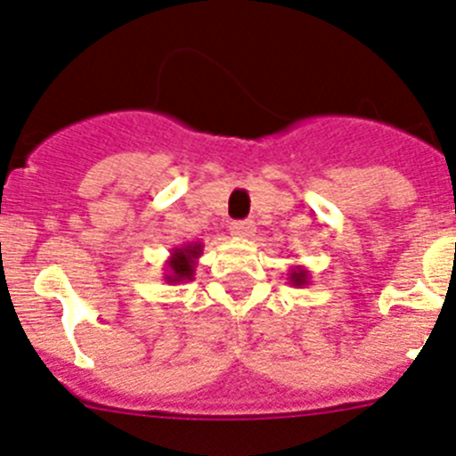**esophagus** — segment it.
Returning a JSON list of instances; mask_svg holds the SVG:
<instances>
[{
	"mask_svg": "<svg viewBox=\"0 0 456 456\" xmlns=\"http://www.w3.org/2000/svg\"><path fill=\"white\" fill-rule=\"evenodd\" d=\"M255 224L252 222H232V226H230V232L234 234V237L239 239H248L255 234Z\"/></svg>",
	"mask_w": 456,
	"mask_h": 456,
	"instance_id": "esophagus-1",
	"label": "esophagus"
}]
</instances>
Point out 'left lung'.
<instances>
[{
  "label": "left lung",
  "instance_id": "obj_1",
  "mask_svg": "<svg viewBox=\"0 0 456 456\" xmlns=\"http://www.w3.org/2000/svg\"><path fill=\"white\" fill-rule=\"evenodd\" d=\"M288 283L295 288H304L310 283V270L304 268V265H292L288 270Z\"/></svg>",
  "mask_w": 456,
  "mask_h": 456
}]
</instances>
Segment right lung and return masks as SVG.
<instances>
[{
    "label": "right lung",
    "instance_id": "right-lung-1",
    "mask_svg": "<svg viewBox=\"0 0 456 456\" xmlns=\"http://www.w3.org/2000/svg\"><path fill=\"white\" fill-rule=\"evenodd\" d=\"M204 255V243L201 241H188L182 246H175L170 250V256L166 259L164 265V281L170 286L177 283H188L195 279L197 259Z\"/></svg>",
    "mask_w": 456,
    "mask_h": 456
}]
</instances>
